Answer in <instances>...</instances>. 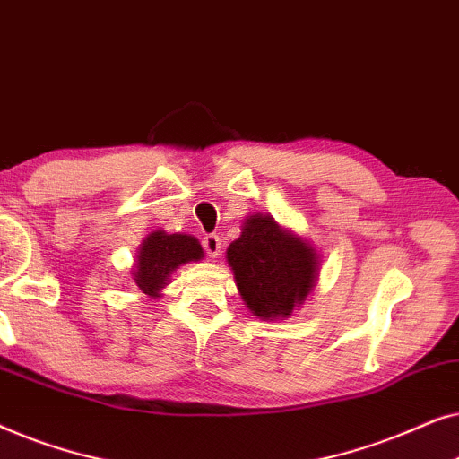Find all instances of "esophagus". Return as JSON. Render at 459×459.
<instances>
[{
    "label": "esophagus",
    "instance_id": "esophagus-1",
    "mask_svg": "<svg viewBox=\"0 0 459 459\" xmlns=\"http://www.w3.org/2000/svg\"><path fill=\"white\" fill-rule=\"evenodd\" d=\"M203 247L206 250V255L211 256V259H215L217 255H221V238L217 234H209L203 238Z\"/></svg>",
    "mask_w": 459,
    "mask_h": 459
}]
</instances>
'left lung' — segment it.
Returning <instances> with one entry per match:
<instances>
[{
	"label": "left lung",
	"mask_w": 459,
	"mask_h": 459,
	"mask_svg": "<svg viewBox=\"0 0 459 459\" xmlns=\"http://www.w3.org/2000/svg\"><path fill=\"white\" fill-rule=\"evenodd\" d=\"M228 263L244 305L261 319L292 316L313 290L319 256L309 242L275 223L272 215H250L230 244Z\"/></svg>",
	"instance_id": "obj_1"
}]
</instances>
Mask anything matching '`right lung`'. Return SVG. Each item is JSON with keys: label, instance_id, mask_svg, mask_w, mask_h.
Here are the masks:
<instances>
[{"label": "right lung", "instance_id": "obj_1", "mask_svg": "<svg viewBox=\"0 0 459 459\" xmlns=\"http://www.w3.org/2000/svg\"><path fill=\"white\" fill-rule=\"evenodd\" d=\"M203 247L194 236L167 234L156 230L142 242L137 250L134 280L137 288L148 297H160L169 275L179 265L203 259Z\"/></svg>", "mask_w": 459, "mask_h": 459}]
</instances>
